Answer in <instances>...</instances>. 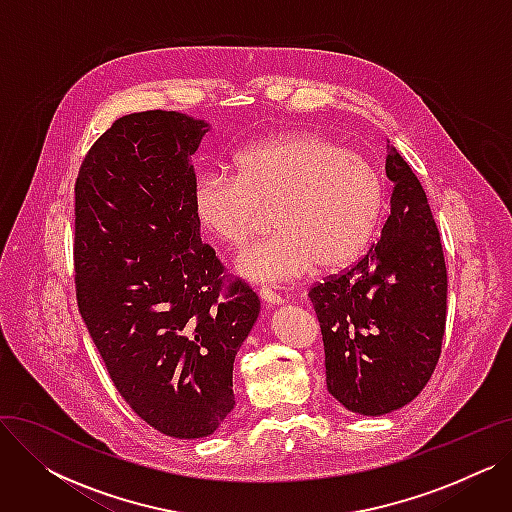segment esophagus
<instances>
[{
	"instance_id": "esophagus-1",
	"label": "esophagus",
	"mask_w": 512,
	"mask_h": 512,
	"mask_svg": "<svg viewBox=\"0 0 512 512\" xmlns=\"http://www.w3.org/2000/svg\"><path fill=\"white\" fill-rule=\"evenodd\" d=\"M259 297H261V301L267 303V305H280V303L284 301L282 294L274 292L272 288H267V286H261V288H259Z\"/></svg>"
}]
</instances>
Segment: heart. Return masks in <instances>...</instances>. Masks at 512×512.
<instances>
[{
	"mask_svg": "<svg viewBox=\"0 0 512 512\" xmlns=\"http://www.w3.org/2000/svg\"><path fill=\"white\" fill-rule=\"evenodd\" d=\"M236 174L195 184V213L218 242L240 249L267 226L278 232L236 261L255 282L284 284L361 257L380 226L384 184L369 159L311 130L276 134L234 159Z\"/></svg>",
	"mask_w": 512,
	"mask_h": 512,
	"instance_id": "b5f03b06",
	"label": "heart"
}]
</instances>
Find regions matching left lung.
<instances>
[{
	"label": "left lung",
	"instance_id": "8db88e82",
	"mask_svg": "<svg viewBox=\"0 0 512 512\" xmlns=\"http://www.w3.org/2000/svg\"><path fill=\"white\" fill-rule=\"evenodd\" d=\"M382 236L355 265L309 288L326 351V384L342 405L378 417L432 378L446 328V261L419 178L396 149Z\"/></svg>",
	"mask_w": 512,
	"mask_h": 512
}]
</instances>
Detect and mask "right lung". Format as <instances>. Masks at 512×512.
I'll list each match as a JSON object with an SVG mask.
<instances>
[{"mask_svg":"<svg viewBox=\"0 0 512 512\" xmlns=\"http://www.w3.org/2000/svg\"><path fill=\"white\" fill-rule=\"evenodd\" d=\"M205 130L178 112L122 116L74 184L78 311L128 407L180 440L234 409V357L259 315L199 234L191 155Z\"/></svg>","mask_w":512,"mask_h":512,"instance_id":"obj_1","label":"right lung"}]
</instances>
